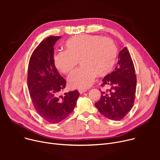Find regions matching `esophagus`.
I'll return each instance as SVG.
<instances>
[{"mask_svg":"<svg viewBox=\"0 0 160 160\" xmlns=\"http://www.w3.org/2000/svg\"><path fill=\"white\" fill-rule=\"evenodd\" d=\"M78 91H79V93H80V94H82V93H85V92L86 91V90H85V89H79L78 90Z\"/></svg>","mask_w":160,"mask_h":160,"instance_id":"esophagus-1","label":"esophagus"}]
</instances>
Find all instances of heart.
I'll use <instances>...</instances> for the list:
<instances>
[{
  "instance_id": "heart-1",
  "label": "heart",
  "mask_w": 160,
  "mask_h": 160,
  "mask_svg": "<svg viewBox=\"0 0 160 160\" xmlns=\"http://www.w3.org/2000/svg\"><path fill=\"white\" fill-rule=\"evenodd\" d=\"M65 47V51L54 56L56 68L63 74H69L78 61L82 65L69 77V84L72 88H88L93 83L96 74L99 77L107 74L116 62L117 48L110 38L82 34L67 40Z\"/></svg>"
}]
</instances>
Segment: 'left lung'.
<instances>
[{"label": "left lung", "instance_id": "8db88e82", "mask_svg": "<svg viewBox=\"0 0 160 160\" xmlns=\"http://www.w3.org/2000/svg\"><path fill=\"white\" fill-rule=\"evenodd\" d=\"M115 70L102 79L101 86L110 87L95 104L98 112L106 118L119 121L133 107L136 97V75L131 56L127 47L121 50Z\"/></svg>", "mask_w": 160, "mask_h": 160}]
</instances>
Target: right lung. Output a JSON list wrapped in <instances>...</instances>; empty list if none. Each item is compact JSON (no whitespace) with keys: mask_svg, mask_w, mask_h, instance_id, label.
I'll return each instance as SVG.
<instances>
[{"mask_svg":"<svg viewBox=\"0 0 160 160\" xmlns=\"http://www.w3.org/2000/svg\"><path fill=\"white\" fill-rule=\"evenodd\" d=\"M60 36L42 41L32 52L28 63L27 83L32 104L38 114L50 123H58L73 111L80 95L77 90L60 96L66 81L54 62V45Z\"/></svg>","mask_w":160,"mask_h":160,"instance_id":"add662e5","label":"right lung"}]
</instances>
